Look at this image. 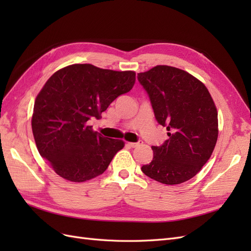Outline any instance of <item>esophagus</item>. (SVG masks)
<instances>
[{
	"mask_svg": "<svg viewBox=\"0 0 251 251\" xmlns=\"http://www.w3.org/2000/svg\"><path fill=\"white\" fill-rule=\"evenodd\" d=\"M141 143H142V141H138V142H127V144H128V146H130L131 148L138 147L139 144H141Z\"/></svg>",
	"mask_w": 251,
	"mask_h": 251,
	"instance_id": "obj_1",
	"label": "esophagus"
}]
</instances>
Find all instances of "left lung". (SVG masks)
I'll return each instance as SVG.
<instances>
[{"label":"left lung","instance_id":"left-lung-1","mask_svg":"<svg viewBox=\"0 0 251 251\" xmlns=\"http://www.w3.org/2000/svg\"><path fill=\"white\" fill-rule=\"evenodd\" d=\"M137 78L158 124L169 131L162 146L151 147L153 160L141 171L163 184L183 183L200 172L216 147L215 102L204 83L178 68L156 66Z\"/></svg>","mask_w":251,"mask_h":251}]
</instances>
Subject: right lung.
Returning a JSON list of instances; mask_svg holds the SVG:
<instances>
[{
    "label": "right lung",
    "instance_id": "1",
    "mask_svg": "<svg viewBox=\"0 0 251 251\" xmlns=\"http://www.w3.org/2000/svg\"><path fill=\"white\" fill-rule=\"evenodd\" d=\"M134 71L75 64L56 71L36 96L31 120L36 148L58 176L85 182L101 175L125 147L88 125L133 88Z\"/></svg>",
    "mask_w": 251,
    "mask_h": 251
}]
</instances>
